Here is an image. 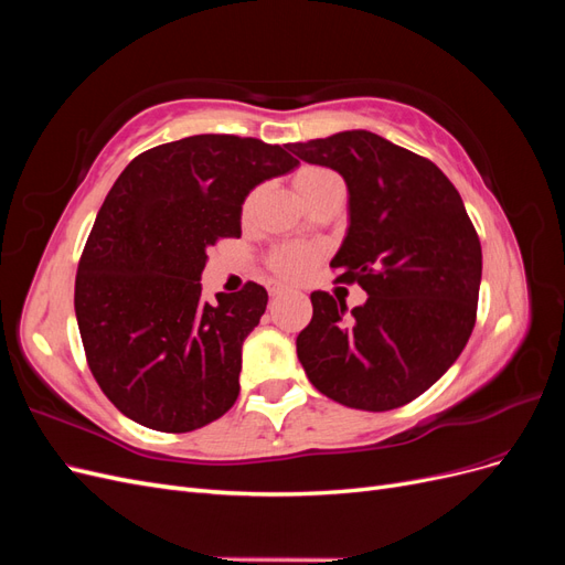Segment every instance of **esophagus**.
<instances>
[{
	"mask_svg": "<svg viewBox=\"0 0 565 565\" xmlns=\"http://www.w3.org/2000/svg\"><path fill=\"white\" fill-rule=\"evenodd\" d=\"M268 295H270L273 299H276V297H282V295H287V289H285L282 285H270V287H268Z\"/></svg>",
	"mask_w": 565,
	"mask_h": 565,
	"instance_id": "1",
	"label": "esophagus"
}]
</instances>
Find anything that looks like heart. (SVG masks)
<instances>
[{"instance_id": "heart-1", "label": "heart", "mask_w": 565, "mask_h": 565, "mask_svg": "<svg viewBox=\"0 0 565 565\" xmlns=\"http://www.w3.org/2000/svg\"><path fill=\"white\" fill-rule=\"evenodd\" d=\"M339 181L330 169H322V167H301L299 172H295L292 177V188L295 193L299 195V200L303 204H309L324 185ZM254 202L256 195L247 198L245 202V216L254 210ZM320 259V252L316 247L309 245H282L278 249H273L268 256V268L276 273L280 280H301L306 273L311 270V266Z\"/></svg>"}]
</instances>
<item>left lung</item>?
Here are the masks:
<instances>
[{
	"label": "left lung",
	"mask_w": 565,
	"mask_h": 565,
	"mask_svg": "<svg viewBox=\"0 0 565 565\" xmlns=\"http://www.w3.org/2000/svg\"><path fill=\"white\" fill-rule=\"evenodd\" d=\"M287 148L347 181L349 228L330 266L367 292L353 311L311 295L313 318L297 337L306 377L370 413L415 401L457 361L476 322L483 254L465 202L434 162L365 129Z\"/></svg>",
	"instance_id": "left-lung-1"
}]
</instances>
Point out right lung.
I'll list each match as a JSON object with an SVG mask.
<instances>
[{
  "label": "right lung",
  "instance_id": "add662e5",
  "mask_svg": "<svg viewBox=\"0 0 565 565\" xmlns=\"http://www.w3.org/2000/svg\"><path fill=\"white\" fill-rule=\"evenodd\" d=\"M289 148L200 134L150 148L117 177L96 214L75 280V313L92 374L125 417L185 434L226 415L241 393L243 341L268 295L202 301L218 237H241L256 185L299 164Z\"/></svg>",
  "mask_w": 565,
  "mask_h": 565
}]
</instances>
